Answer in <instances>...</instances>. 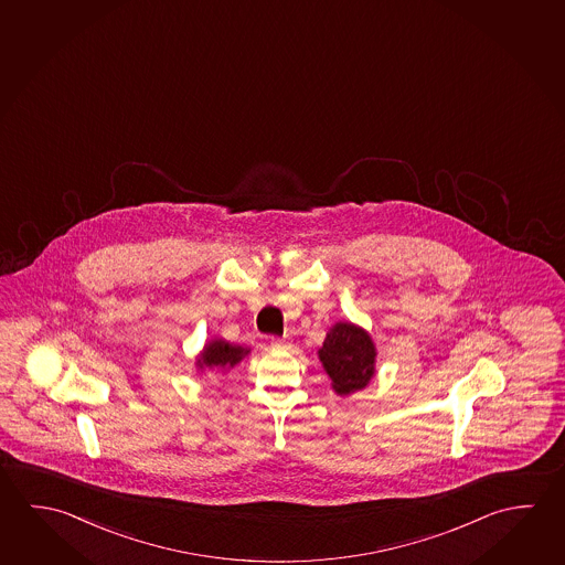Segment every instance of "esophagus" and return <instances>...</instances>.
<instances>
[{"label": "esophagus", "instance_id": "esophagus-1", "mask_svg": "<svg viewBox=\"0 0 565 565\" xmlns=\"http://www.w3.org/2000/svg\"><path fill=\"white\" fill-rule=\"evenodd\" d=\"M269 345L274 347V349H287L289 341H287L286 337H271Z\"/></svg>", "mask_w": 565, "mask_h": 565}]
</instances>
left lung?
<instances>
[{"instance_id": "1", "label": "left lung", "mask_w": 565, "mask_h": 565, "mask_svg": "<svg viewBox=\"0 0 565 565\" xmlns=\"http://www.w3.org/2000/svg\"><path fill=\"white\" fill-rule=\"evenodd\" d=\"M375 355L371 337L351 323H337L319 349V359L333 381L337 395L365 388L375 375Z\"/></svg>"}]
</instances>
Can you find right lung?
I'll return each instance as SVG.
<instances>
[{"label": "right lung", "mask_w": 565, "mask_h": 565, "mask_svg": "<svg viewBox=\"0 0 565 565\" xmlns=\"http://www.w3.org/2000/svg\"><path fill=\"white\" fill-rule=\"evenodd\" d=\"M248 355V349L238 345H230L226 341H214L204 349V353L200 355L199 365L210 366V369H226L238 363L242 356Z\"/></svg>", "instance_id": "1"}]
</instances>
